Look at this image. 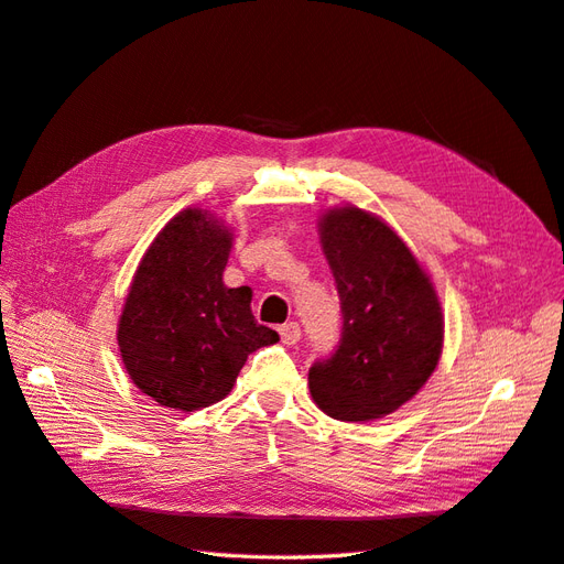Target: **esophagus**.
Listing matches in <instances>:
<instances>
[{"instance_id": "esophagus-1", "label": "esophagus", "mask_w": 564, "mask_h": 564, "mask_svg": "<svg viewBox=\"0 0 564 564\" xmlns=\"http://www.w3.org/2000/svg\"><path fill=\"white\" fill-rule=\"evenodd\" d=\"M278 332H280L282 344H286V346H294V344H299V338H301V327H299L296 322H286V324H282V327H280Z\"/></svg>"}]
</instances>
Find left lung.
Wrapping results in <instances>:
<instances>
[{
    "label": "left lung",
    "mask_w": 564,
    "mask_h": 564,
    "mask_svg": "<svg viewBox=\"0 0 564 564\" xmlns=\"http://www.w3.org/2000/svg\"><path fill=\"white\" fill-rule=\"evenodd\" d=\"M344 313L329 360L315 362L308 386L324 414L367 423L412 400L435 371L445 315L433 280L383 218L355 204L317 220Z\"/></svg>",
    "instance_id": "8db88e82"
}]
</instances>
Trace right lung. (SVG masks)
Returning <instances> with one entry per match:
<instances>
[{"instance_id": "1", "label": "right lung", "mask_w": 564, "mask_h": 564, "mask_svg": "<svg viewBox=\"0 0 564 564\" xmlns=\"http://www.w3.org/2000/svg\"><path fill=\"white\" fill-rule=\"evenodd\" d=\"M230 228L187 207L158 232L133 272L117 346L129 379L178 412L224 400L249 352L280 336L251 315V289L224 284Z\"/></svg>"}]
</instances>
